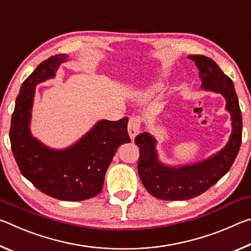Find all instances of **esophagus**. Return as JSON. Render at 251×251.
I'll return each mask as SVG.
<instances>
[{
    "mask_svg": "<svg viewBox=\"0 0 251 251\" xmlns=\"http://www.w3.org/2000/svg\"><path fill=\"white\" fill-rule=\"evenodd\" d=\"M141 125H142V117L141 116H133L129 118L128 122V134L131 139L136 137V135L139 133L141 130Z\"/></svg>",
    "mask_w": 251,
    "mask_h": 251,
    "instance_id": "1",
    "label": "esophagus"
}]
</instances>
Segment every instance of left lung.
Listing matches in <instances>:
<instances>
[{
    "label": "left lung",
    "instance_id": "8db88e82",
    "mask_svg": "<svg viewBox=\"0 0 251 251\" xmlns=\"http://www.w3.org/2000/svg\"><path fill=\"white\" fill-rule=\"evenodd\" d=\"M201 79V87L224 95L226 109L231 115L232 131L229 142L222 151L196 164L169 167L158 160L156 139L144 131L136 136L139 147L138 175L147 192L163 201H187L197 197L214 186L229 172L239 151L243 134V118L232 80L211 58L203 55H190Z\"/></svg>",
    "mask_w": 251,
    "mask_h": 251
}]
</instances>
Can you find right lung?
<instances>
[{
  "label": "right lung",
  "mask_w": 251,
  "mask_h": 251,
  "mask_svg": "<svg viewBox=\"0 0 251 251\" xmlns=\"http://www.w3.org/2000/svg\"><path fill=\"white\" fill-rule=\"evenodd\" d=\"M66 54L45 59L24 80L12 114L10 141L22 175L48 196L66 201H86L103 189L105 174L118 146L129 143L128 118L100 121L78 142L65 150L49 148L29 131L36 84L53 78Z\"/></svg>",
  "instance_id": "right-lung-1"
}]
</instances>
